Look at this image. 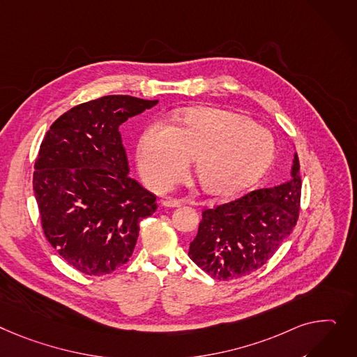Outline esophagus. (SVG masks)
Segmentation results:
<instances>
[{
  "label": "esophagus",
  "instance_id": "obj_1",
  "mask_svg": "<svg viewBox=\"0 0 357 357\" xmlns=\"http://www.w3.org/2000/svg\"><path fill=\"white\" fill-rule=\"evenodd\" d=\"M163 206L166 208H178L182 205V201L179 199H175V198H165V201L162 202Z\"/></svg>",
  "mask_w": 357,
  "mask_h": 357
}]
</instances>
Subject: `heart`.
Wrapping results in <instances>:
<instances>
[{
    "instance_id": "b5f03b06",
    "label": "heart",
    "mask_w": 357,
    "mask_h": 357,
    "mask_svg": "<svg viewBox=\"0 0 357 357\" xmlns=\"http://www.w3.org/2000/svg\"><path fill=\"white\" fill-rule=\"evenodd\" d=\"M271 133L241 114L213 107L181 113L174 126L156 121L142 132L136 159L140 175L158 191L172 186L195 156L204 191L228 195L251 185L274 156Z\"/></svg>"
}]
</instances>
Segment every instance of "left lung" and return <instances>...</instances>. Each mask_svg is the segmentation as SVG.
I'll return each instance as SVG.
<instances>
[{
    "label": "left lung",
    "mask_w": 357,
    "mask_h": 357,
    "mask_svg": "<svg viewBox=\"0 0 357 357\" xmlns=\"http://www.w3.org/2000/svg\"><path fill=\"white\" fill-rule=\"evenodd\" d=\"M300 197V162L294 153L287 182L205 209L198 234L189 245V258L220 281L251 274L291 234L298 220Z\"/></svg>",
    "instance_id": "left-lung-1"
}]
</instances>
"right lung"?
<instances>
[{
    "instance_id": "add662e5",
    "label": "right lung",
    "mask_w": 357,
    "mask_h": 357,
    "mask_svg": "<svg viewBox=\"0 0 357 357\" xmlns=\"http://www.w3.org/2000/svg\"><path fill=\"white\" fill-rule=\"evenodd\" d=\"M158 100L123 94L75 106L50 126L34 163L33 189L45 238L67 264L106 275L133 254L139 222L156 195L129 176L119 126Z\"/></svg>"
}]
</instances>
